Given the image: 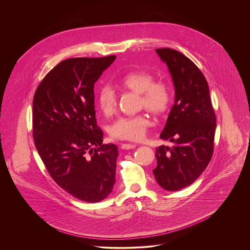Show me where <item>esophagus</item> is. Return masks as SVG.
<instances>
[{"label": "esophagus", "mask_w": 250, "mask_h": 250, "mask_svg": "<svg viewBox=\"0 0 250 250\" xmlns=\"http://www.w3.org/2000/svg\"><path fill=\"white\" fill-rule=\"evenodd\" d=\"M136 146H137V145L134 144V143H123V144L121 145V148L124 149V150H129V149L135 148Z\"/></svg>", "instance_id": "34e87169"}]
</instances>
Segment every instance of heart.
<instances>
[{
    "label": "heart",
    "instance_id": "obj_1",
    "mask_svg": "<svg viewBox=\"0 0 250 250\" xmlns=\"http://www.w3.org/2000/svg\"><path fill=\"white\" fill-rule=\"evenodd\" d=\"M120 83L141 93V105L154 113L167 110L171 101V89L165 81H154L152 74L146 71L132 72L124 76ZM100 109L106 115L112 114L117 106V94L110 84H104L97 95ZM153 125L152 119L145 113L121 116L109 127V135L114 140L142 141L147 130Z\"/></svg>",
    "mask_w": 250,
    "mask_h": 250
}]
</instances>
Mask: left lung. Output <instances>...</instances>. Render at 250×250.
I'll list each match as a JSON object with an SVG mask.
<instances>
[{
	"label": "left lung",
	"mask_w": 250,
	"mask_h": 250,
	"mask_svg": "<svg viewBox=\"0 0 250 250\" xmlns=\"http://www.w3.org/2000/svg\"><path fill=\"white\" fill-rule=\"evenodd\" d=\"M156 52L171 75L175 99L160 136L172 145L156 148L153 173L163 188L175 191L192 184L210 163L216 119L208 83L199 68L176 50Z\"/></svg>",
	"instance_id": "8db88e82"
}]
</instances>
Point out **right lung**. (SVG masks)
Masks as SVG:
<instances>
[{
  "label": "right lung",
  "instance_id": "right-lung-1",
  "mask_svg": "<svg viewBox=\"0 0 250 250\" xmlns=\"http://www.w3.org/2000/svg\"><path fill=\"white\" fill-rule=\"evenodd\" d=\"M115 58L60 62L41 81L33 101V137L43 164L62 189L89 203L105 199L115 184L118 150L102 144L93 90Z\"/></svg>",
  "mask_w": 250,
  "mask_h": 250
}]
</instances>
